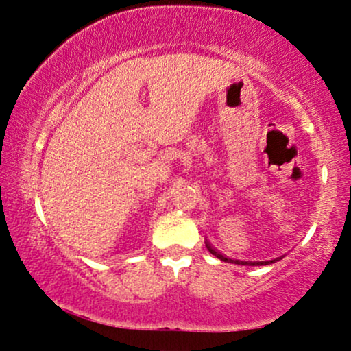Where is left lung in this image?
<instances>
[{"label": "left lung", "instance_id": "8db88e82", "mask_svg": "<svg viewBox=\"0 0 351 351\" xmlns=\"http://www.w3.org/2000/svg\"><path fill=\"white\" fill-rule=\"evenodd\" d=\"M204 244H206L208 251L211 252L213 256H216L217 259L224 261V263H232V264H239V265H267V264H272L274 261H277V259H274V261H256V263H251V261H232V259H229V257L223 256V254H221V252H217L216 249L208 243V241H204Z\"/></svg>", "mask_w": 351, "mask_h": 351}]
</instances>
